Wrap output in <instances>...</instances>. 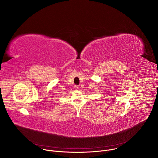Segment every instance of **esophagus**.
I'll use <instances>...</instances> for the list:
<instances>
[{"label": "esophagus", "instance_id": "1", "mask_svg": "<svg viewBox=\"0 0 158 158\" xmlns=\"http://www.w3.org/2000/svg\"><path fill=\"white\" fill-rule=\"evenodd\" d=\"M74 88H75L76 89H77H77H79V85H74Z\"/></svg>", "mask_w": 158, "mask_h": 158}]
</instances>
